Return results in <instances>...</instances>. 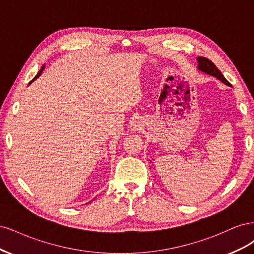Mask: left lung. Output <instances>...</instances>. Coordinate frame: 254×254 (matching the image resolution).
I'll use <instances>...</instances> for the list:
<instances>
[{
  "instance_id": "8db88e82",
  "label": "left lung",
  "mask_w": 254,
  "mask_h": 254,
  "mask_svg": "<svg viewBox=\"0 0 254 254\" xmlns=\"http://www.w3.org/2000/svg\"><path fill=\"white\" fill-rule=\"evenodd\" d=\"M198 68L206 74L215 76V77L218 78L224 83L228 84V86H231L230 82L225 78V76L218 70L217 66L215 65L210 59H207L205 57H198Z\"/></svg>"
}]
</instances>
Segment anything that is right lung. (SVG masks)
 I'll return each instance as SVG.
<instances>
[{
	"instance_id": "add662e5",
	"label": "right lung",
	"mask_w": 254,
	"mask_h": 254,
	"mask_svg": "<svg viewBox=\"0 0 254 254\" xmlns=\"http://www.w3.org/2000/svg\"><path fill=\"white\" fill-rule=\"evenodd\" d=\"M43 68H44V65H43V66H42V67H41V70H40V71H39V72H38V74H37V75H36V76H35V78H34V79H33V80H35V79H36V78H37V77H38V76H39V75H40V74H41V73H42V71H43ZM33 80H32V81H33ZM32 81H30V82H32Z\"/></svg>"
}]
</instances>
